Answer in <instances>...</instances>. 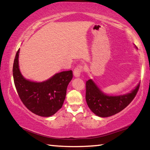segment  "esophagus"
Listing matches in <instances>:
<instances>
[{"instance_id": "obj_1", "label": "esophagus", "mask_w": 150, "mask_h": 150, "mask_svg": "<svg viewBox=\"0 0 150 150\" xmlns=\"http://www.w3.org/2000/svg\"><path fill=\"white\" fill-rule=\"evenodd\" d=\"M83 71V67L81 65H78L77 67L75 69L74 71H73V75H74L75 77H79L81 73Z\"/></svg>"}]
</instances>
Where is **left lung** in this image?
<instances>
[{
  "label": "left lung",
  "mask_w": 150,
  "mask_h": 150,
  "mask_svg": "<svg viewBox=\"0 0 150 150\" xmlns=\"http://www.w3.org/2000/svg\"><path fill=\"white\" fill-rule=\"evenodd\" d=\"M136 48H137L135 46ZM140 83L130 92L123 95L110 96L101 90L93 79L86 81V100L92 112L100 117H108L123 110L137 94Z\"/></svg>",
  "instance_id": "1"
}]
</instances>
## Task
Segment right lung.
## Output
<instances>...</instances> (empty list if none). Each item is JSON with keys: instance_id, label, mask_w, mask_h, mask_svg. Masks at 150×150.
Masks as SVG:
<instances>
[{"instance_id": "1", "label": "right lung", "mask_w": 150, "mask_h": 150, "mask_svg": "<svg viewBox=\"0 0 150 150\" xmlns=\"http://www.w3.org/2000/svg\"><path fill=\"white\" fill-rule=\"evenodd\" d=\"M20 48L13 67L14 83L23 104L40 117H51L61 109L66 97L67 88L73 78L72 71L56 73L42 82L30 81L21 74L19 66Z\"/></svg>"}]
</instances>
